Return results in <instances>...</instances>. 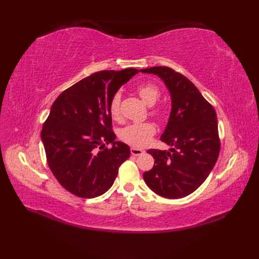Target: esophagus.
Masks as SVG:
<instances>
[{"label": "esophagus", "mask_w": 259, "mask_h": 259, "mask_svg": "<svg viewBox=\"0 0 259 259\" xmlns=\"http://www.w3.org/2000/svg\"><path fill=\"white\" fill-rule=\"evenodd\" d=\"M131 153L133 155H140L144 153V150H142V149H138V148H131Z\"/></svg>", "instance_id": "34e87169"}]
</instances>
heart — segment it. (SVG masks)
Listing matches in <instances>:
<instances>
[{
	"label": "heart",
	"instance_id": "b5f03b06",
	"mask_svg": "<svg viewBox=\"0 0 259 259\" xmlns=\"http://www.w3.org/2000/svg\"><path fill=\"white\" fill-rule=\"evenodd\" d=\"M138 95L148 105H153L160 97V90L158 85L153 82H144L139 84L136 89ZM121 95L119 93L114 94L112 96L110 103H109V113L115 121L121 119ZM151 114L155 119L161 120L164 116V112L160 108H154L151 110ZM155 126L151 122H140V123H132L127 126H125L121 133L120 136L123 142L126 144L142 148L147 146L151 142L152 137L155 134Z\"/></svg>",
	"mask_w": 259,
	"mask_h": 259
}]
</instances>
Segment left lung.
Masks as SVG:
<instances>
[{
	"label": "left lung",
	"mask_w": 259,
	"mask_h": 259,
	"mask_svg": "<svg viewBox=\"0 0 259 259\" xmlns=\"http://www.w3.org/2000/svg\"><path fill=\"white\" fill-rule=\"evenodd\" d=\"M159 75L169 90L171 111L161 140L169 151L150 149L153 167L144 179L152 191L166 199L187 197L204 183L221 150L214 107L194 84L169 67L140 70Z\"/></svg>",
	"instance_id": "obj_1"
}]
</instances>
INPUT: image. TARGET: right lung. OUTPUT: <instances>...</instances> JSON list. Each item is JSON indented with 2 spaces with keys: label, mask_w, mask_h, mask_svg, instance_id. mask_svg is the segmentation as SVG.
Wrapping results in <instances>:
<instances>
[{
  "label": "right lung",
  "mask_w": 259,
  "mask_h": 259,
  "mask_svg": "<svg viewBox=\"0 0 259 259\" xmlns=\"http://www.w3.org/2000/svg\"><path fill=\"white\" fill-rule=\"evenodd\" d=\"M135 68L103 70L70 86L54 101L43 124L42 140L54 176L67 191L92 199L110 189L130 158L127 145L114 142L109 103ZM114 146L109 149L106 144Z\"/></svg>",
  "instance_id": "add662e5"
}]
</instances>
